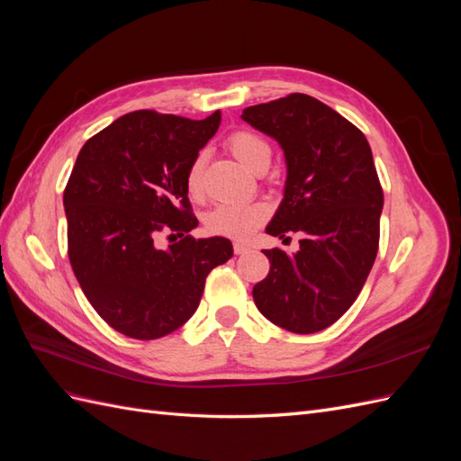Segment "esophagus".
<instances>
[{"label": "esophagus", "instance_id": "esophagus-1", "mask_svg": "<svg viewBox=\"0 0 461 461\" xmlns=\"http://www.w3.org/2000/svg\"><path fill=\"white\" fill-rule=\"evenodd\" d=\"M249 252V246L244 244V242H234V254L236 256H242V254H248Z\"/></svg>", "mask_w": 461, "mask_h": 461}]
</instances>
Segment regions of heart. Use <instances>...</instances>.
I'll return each mask as SVG.
<instances>
[{
  "label": "heart",
  "instance_id": "1",
  "mask_svg": "<svg viewBox=\"0 0 461 461\" xmlns=\"http://www.w3.org/2000/svg\"><path fill=\"white\" fill-rule=\"evenodd\" d=\"M229 149L240 165L246 169L256 171V167L271 158V149L267 142L261 136L254 132H236L229 138ZM202 169H203V156H198L192 161L188 175H186V186L192 194H198L202 188ZM269 209L265 203H239V205H219L212 213L207 215L205 225L207 229L229 236V239H248L254 229L265 221Z\"/></svg>",
  "mask_w": 461,
  "mask_h": 461
}]
</instances>
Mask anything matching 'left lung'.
I'll return each mask as SVG.
<instances>
[{
	"mask_svg": "<svg viewBox=\"0 0 461 461\" xmlns=\"http://www.w3.org/2000/svg\"><path fill=\"white\" fill-rule=\"evenodd\" d=\"M242 119L285 151V196L265 232L302 234L294 254L263 249L271 269L254 302L276 327L319 332L350 310L379 249L383 188L369 142L305 94L246 107Z\"/></svg>",
	"mask_w": 461,
	"mask_h": 461,
	"instance_id": "obj_1",
	"label": "left lung"
}]
</instances>
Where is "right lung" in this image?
<instances>
[{"label": "right lung", "instance_id": "obj_1", "mask_svg": "<svg viewBox=\"0 0 461 461\" xmlns=\"http://www.w3.org/2000/svg\"><path fill=\"white\" fill-rule=\"evenodd\" d=\"M219 124L221 111L202 121L134 111L78 153L63 194L68 259L92 308L131 339L183 327L209 271L232 258L229 239L190 236L186 175ZM163 230L174 232L167 250L155 246Z\"/></svg>", "mask_w": 461, "mask_h": 461}]
</instances>
